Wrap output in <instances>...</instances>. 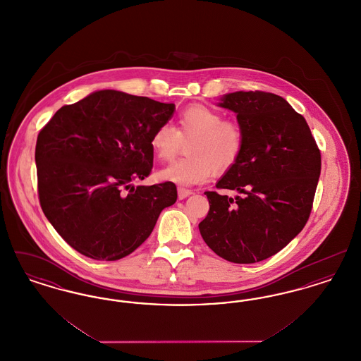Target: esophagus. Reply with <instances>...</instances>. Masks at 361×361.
<instances>
[{"mask_svg":"<svg viewBox=\"0 0 361 361\" xmlns=\"http://www.w3.org/2000/svg\"><path fill=\"white\" fill-rule=\"evenodd\" d=\"M190 195H193V192H192L190 189L183 188V187H180V188H178V199H180V200H183V199L188 197Z\"/></svg>","mask_w":361,"mask_h":361,"instance_id":"34e87169","label":"esophagus"}]
</instances>
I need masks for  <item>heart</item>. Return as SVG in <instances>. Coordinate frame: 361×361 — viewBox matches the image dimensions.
<instances>
[{"label": "heart", "instance_id": "b5f03b06", "mask_svg": "<svg viewBox=\"0 0 361 361\" xmlns=\"http://www.w3.org/2000/svg\"><path fill=\"white\" fill-rule=\"evenodd\" d=\"M181 158L159 172L162 180L178 185H195L207 181L212 173H224L240 159L245 147V131L238 121L224 119V114L202 104L183 109L176 119L158 126L150 145L158 159L169 162L183 150Z\"/></svg>", "mask_w": 361, "mask_h": 361}]
</instances>
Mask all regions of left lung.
I'll list each match as a JSON object with an SVG mask.
<instances>
[{
	"instance_id": "8db88e82",
	"label": "left lung",
	"mask_w": 361,
	"mask_h": 361,
	"mask_svg": "<svg viewBox=\"0 0 361 361\" xmlns=\"http://www.w3.org/2000/svg\"><path fill=\"white\" fill-rule=\"evenodd\" d=\"M245 131L238 162L216 188L199 224L208 247L235 264H253L287 246L306 226L321 174V152L306 119L283 97L262 90L226 94Z\"/></svg>"
}]
</instances>
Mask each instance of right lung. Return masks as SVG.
I'll list each match as a JSON object with an SVG mask.
<instances>
[{
	"label": "right lung",
	"mask_w": 361,
	"mask_h": 361,
	"mask_svg": "<svg viewBox=\"0 0 361 361\" xmlns=\"http://www.w3.org/2000/svg\"><path fill=\"white\" fill-rule=\"evenodd\" d=\"M174 104L99 90L63 105L40 130L35 161L40 207L73 249L93 259L131 255L177 200L171 181L134 187L153 169L155 128Z\"/></svg>",
	"instance_id": "obj_1"
}]
</instances>
